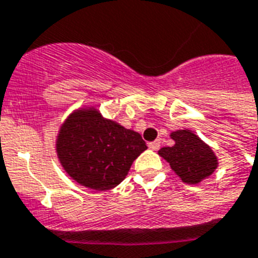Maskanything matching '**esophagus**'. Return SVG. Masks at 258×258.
I'll use <instances>...</instances> for the list:
<instances>
[{
    "instance_id": "obj_1",
    "label": "esophagus",
    "mask_w": 258,
    "mask_h": 258,
    "mask_svg": "<svg viewBox=\"0 0 258 258\" xmlns=\"http://www.w3.org/2000/svg\"><path fill=\"white\" fill-rule=\"evenodd\" d=\"M159 146H161V142L159 141H154V142H151V143H149V147L151 150H154V151L159 149Z\"/></svg>"
}]
</instances>
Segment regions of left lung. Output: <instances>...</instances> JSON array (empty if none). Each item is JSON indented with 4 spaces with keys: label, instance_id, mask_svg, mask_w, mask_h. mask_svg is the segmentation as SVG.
Returning <instances> with one entry per match:
<instances>
[{
    "label": "left lung",
    "instance_id": "1",
    "mask_svg": "<svg viewBox=\"0 0 258 258\" xmlns=\"http://www.w3.org/2000/svg\"><path fill=\"white\" fill-rule=\"evenodd\" d=\"M171 147H162L158 154L171 170L187 184H198L209 178L218 167V158L208 143L191 130H176L170 134Z\"/></svg>",
    "mask_w": 258,
    "mask_h": 258
}]
</instances>
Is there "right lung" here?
Segmentation results:
<instances>
[{
    "instance_id": "1",
    "label": "right lung",
    "mask_w": 258,
    "mask_h": 258,
    "mask_svg": "<svg viewBox=\"0 0 258 258\" xmlns=\"http://www.w3.org/2000/svg\"><path fill=\"white\" fill-rule=\"evenodd\" d=\"M145 150L147 146L139 134L104 117L92 105L71 112L56 137V154L64 171L97 191L120 183Z\"/></svg>"
}]
</instances>
